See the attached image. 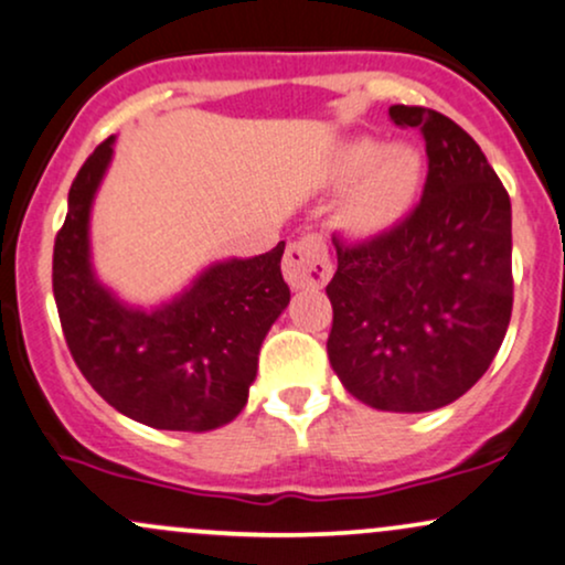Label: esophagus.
Segmentation results:
<instances>
[{
  "mask_svg": "<svg viewBox=\"0 0 565 565\" xmlns=\"http://www.w3.org/2000/svg\"><path fill=\"white\" fill-rule=\"evenodd\" d=\"M281 268L291 289L323 287L332 278V260H329L327 242L321 236H316V233L295 238L287 246Z\"/></svg>",
  "mask_w": 565,
  "mask_h": 565,
  "instance_id": "esophagus-1",
  "label": "esophagus"
}]
</instances>
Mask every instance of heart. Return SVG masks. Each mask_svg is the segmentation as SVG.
I'll return each mask as SVG.
<instances>
[{
	"label": "heart",
	"mask_w": 565,
	"mask_h": 565,
	"mask_svg": "<svg viewBox=\"0 0 565 565\" xmlns=\"http://www.w3.org/2000/svg\"><path fill=\"white\" fill-rule=\"evenodd\" d=\"M334 174L340 180L359 178L345 201L348 223L359 231H377L408 206L423 178V157L404 142L382 148L377 140L361 138L342 146Z\"/></svg>",
	"instance_id": "obj_1"
}]
</instances>
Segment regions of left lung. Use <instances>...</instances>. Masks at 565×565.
<instances>
[{"label":"left lung","instance_id":"1","mask_svg":"<svg viewBox=\"0 0 565 565\" xmlns=\"http://www.w3.org/2000/svg\"><path fill=\"white\" fill-rule=\"evenodd\" d=\"M425 138L423 199L393 228L337 246L327 353L345 391L382 412H433L494 361L512 313V210L481 146L449 116L391 106Z\"/></svg>","mask_w":565,"mask_h":565}]
</instances>
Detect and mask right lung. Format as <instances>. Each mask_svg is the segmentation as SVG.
<instances>
[{
	"label": "right lung",
	"instance_id": "right-lung-1",
	"mask_svg": "<svg viewBox=\"0 0 565 565\" xmlns=\"http://www.w3.org/2000/svg\"><path fill=\"white\" fill-rule=\"evenodd\" d=\"M111 153L108 138L84 161L55 236L53 295L66 345L125 417L157 430H215L244 408L265 334L289 302L284 242L252 260L212 265L153 313L125 308L89 268V206Z\"/></svg>",
	"mask_w": 565,
	"mask_h": 565
}]
</instances>
